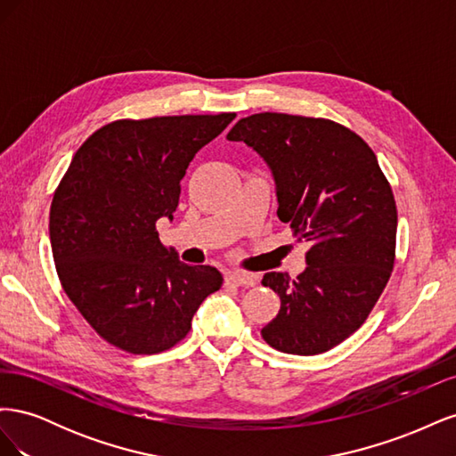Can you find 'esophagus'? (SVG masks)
Returning <instances> with one entry per match:
<instances>
[{"instance_id": "1", "label": "esophagus", "mask_w": 456, "mask_h": 456, "mask_svg": "<svg viewBox=\"0 0 456 456\" xmlns=\"http://www.w3.org/2000/svg\"><path fill=\"white\" fill-rule=\"evenodd\" d=\"M258 281L255 273L249 272H230L226 273V283L238 285V287H253Z\"/></svg>"}]
</instances>
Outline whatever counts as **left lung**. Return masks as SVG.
<instances>
[{"label":"left lung","mask_w":456,"mask_h":456,"mask_svg":"<svg viewBox=\"0 0 456 456\" xmlns=\"http://www.w3.org/2000/svg\"><path fill=\"white\" fill-rule=\"evenodd\" d=\"M226 139L268 163L280 220L312 241L297 280L262 278L281 300L262 338L295 355L335 348L363 325L394 270L397 209L375 151L340 123L278 112L240 119Z\"/></svg>","instance_id":"left-lung-1"}]
</instances>
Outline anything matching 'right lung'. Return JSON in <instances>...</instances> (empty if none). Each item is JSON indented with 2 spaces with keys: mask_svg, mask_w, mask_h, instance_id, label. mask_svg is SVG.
<instances>
[{
  "mask_svg": "<svg viewBox=\"0 0 456 456\" xmlns=\"http://www.w3.org/2000/svg\"><path fill=\"white\" fill-rule=\"evenodd\" d=\"M236 114L118 119L79 146L54 190L49 236L64 293L87 323L129 354L181 342L201 302L223 285L159 241L198 151Z\"/></svg>",
  "mask_w": 456,
  "mask_h": 456,
  "instance_id": "obj_1",
  "label": "right lung"
}]
</instances>
